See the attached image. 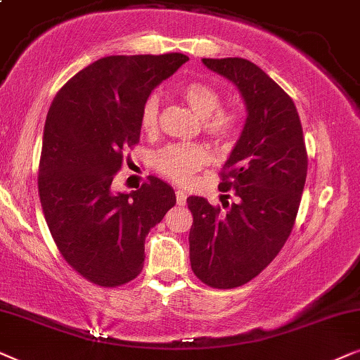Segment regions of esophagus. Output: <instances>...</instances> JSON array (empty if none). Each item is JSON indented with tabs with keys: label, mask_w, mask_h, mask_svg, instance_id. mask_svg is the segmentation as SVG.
Returning <instances> with one entry per match:
<instances>
[{
	"label": "esophagus",
	"mask_w": 360,
	"mask_h": 360,
	"mask_svg": "<svg viewBox=\"0 0 360 360\" xmlns=\"http://www.w3.org/2000/svg\"><path fill=\"white\" fill-rule=\"evenodd\" d=\"M186 199H188V195H186L184 191L177 189L176 191V202H177V205H184L186 204Z\"/></svg>",
	"instance_id": "34e87169"
}]
</instances>
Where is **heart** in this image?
I'll list each match as a JSON object with an SVG mask.
<instances>
[{
	"instance_id": "b5f03b06",
	"label": "heart",
	"mask_w": 360,
	"mask_h": 360,
	"mask_svg": "<svg viewBox=\"0 0 360 360\" xmlns=\"http://www.w3.org/2000/svg\"><path fill=\"white\" fill-rule=\"evenodd\" d=\"M181 98L202 118V130L214 140H224L233 131L237 117L229 110L220 107L217 90L204 82H188L181 85ZM141 130L151 135L160 124V98L151 95L143 105L140 115ZM209 162V153L199 145H171L156 156V167L162 174L177 181L188 183L200 167Z\"/></svg>"
}]
</instances>
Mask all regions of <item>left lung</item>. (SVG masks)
I'll list each match as a JSON object with an SVG mask.
<instances>
[{"mask_svg": "<svg viewBox=\"0 0 360 360\" xmlns=\"http://www.w3.org/2000/svg\"><path fill=\"white\" fill-rule=\"evenodd\" d=\"M236 85L247 118L222 167L219 191L232 189L227 210L199 195L188 198L194 222L189 258L194 275L229 290L255 278L288 240L308 172L303 128L290 95L260 67L240 57L202 59Z\"/></svg>", "mask_w": 360, "mask_h": 360, "instance_id": "1", "label": "left lung"}]
</instances>
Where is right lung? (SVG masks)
Returning <instances> with one entry per match:
<instances>
[{
    "instance_id": "right-lung-1",
    "label": "right lung",
    "mask_w": 360,
    "mask_h": 360,
    "mask_svg": "<svg viewBox=\"0 0 360 360\" xmlns=\"http://www.w3.org/2000/svg\"><path fill=\"white\" fill-rule=\"evenodd\" d=\"M186 60L179 52L103 57L77 72L47 112L42 212L65 262L95 285L140 275L148 232L176 204L174 189L155 176L131 193H117L113 176L124 148L140 141L143 105Z\"/></svg>"
}]
</instances>
